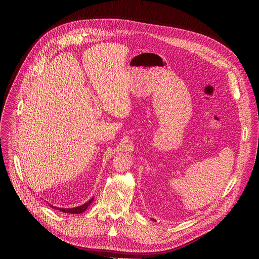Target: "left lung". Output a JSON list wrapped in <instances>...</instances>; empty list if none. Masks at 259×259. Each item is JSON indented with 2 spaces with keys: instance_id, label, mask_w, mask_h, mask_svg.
<instances>
[{
  "instance_id": "1",
  "label": "left lung",
  "mask_w": 259,
  "mask_h": 259,
  "mask_svg": "<svg viewBox=\"0 0 259 259\" xmlns=\"http://www.w3.org/2000/svg\"><path fill=\"white\" fill-rule=\"evenodd\" d=\"M153 220H154V219H153ZM154 221H155V220H154Z\"/></svg>"
}]
</instances>
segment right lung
Segmentation results:
<instances>
[{
  "instance_id": "add662e5",
  "label": "right lung",
  "mask_w": 259,
  "mask_h": 259,
  "mask_svg": "<svg viewBox=\"0 0 259 259\" xmlns=\"http://www.w3.org/2000/svg\"><path fill=\"white\" fill-rule=\"evenodd\" d=\"M94 200V198L92 197L88 202H86L85 204L81 205V206H78V207H75V208H58V207H54L52 205H50V207L54 208V209H57L61 212H64V213H70V214H80V213H83L87 208L88 206L92 203V201Z\"/></svg>"
}]
</instances>
